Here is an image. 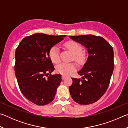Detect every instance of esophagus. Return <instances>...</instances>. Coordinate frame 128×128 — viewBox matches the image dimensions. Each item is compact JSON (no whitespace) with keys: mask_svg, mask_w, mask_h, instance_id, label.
<instances>
[{"mask_svg":"<svg viewBox=\"0 0 128 128\" xmlns=\"http://www.w3.org/2000/svg\"><path fill=\"white\" fill-rule=\"evenodd\" d=\"M66 76H65V75H62V80H64V79H65L66 78Z\"/></svg>","mask_w":128,"mask_h":128,"instance_id":"34e87169","label":"esophagus"}]
</instances>
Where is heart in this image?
<instances>
[{"mask_svg":"<svg viewBox=\"0 0 128 128\" xmlns=\"http://www.w3.org/2000/svg\"><path fill=\"white\" fill-rule=\"evenodd\" d=\"M65 47L73 54V59L78 64H83L87 60V54L82 51V47L75 41H68L64 44ZM49 56L54 63L58 64L60 61L59 50L57 46L52 47L49 51ZM57 72L62 74L68 75L76 70V65L74 62H62L56 66Z\"/></svg>","mask_w":128,"mask_h":128,"instance_id":"b5f03b06","label":"heart"}]
</instances>
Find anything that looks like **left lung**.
<instances>
[{
    "label": "left lung",
    "instance_id": "1",
    "mask_svg": "<svg viewBox=\"0 0 128 128\" xmlns=\"http://www.w3.org/2000/svg\"><path fill=\"white\" fill-rule=\"evenodd\" d=\"M69 37L85 46L88 52L87 62L78 72L83 77L72 78L69 92L73 100L80 104L94 103L109 86L114 69L113 48L101 36L88 34Z\"/></svg>",
    "mask_w": 128,
    "mask_h": 128
}]
</instances>
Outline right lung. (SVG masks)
Segmentation results:
<instances>
[{
	"label": "right lung",
	"instance_id": "add662e5",
	"mask_svg": "<svg viewBox=\"0 0 128 128\" xmlns=\"http://www.w3.org/2000/svg\"><path fill=\"white\" fill-rule=\"evenodd\" d=\"M64 36L34 34L25 37L17 47L14 70L17 83L24 96L36 105L51 102L62 81L61 74H51L55 68L49 51Z\"/></svg>",
	"mask_w": 128,
	"mask_h": 128
}]
</instances>
